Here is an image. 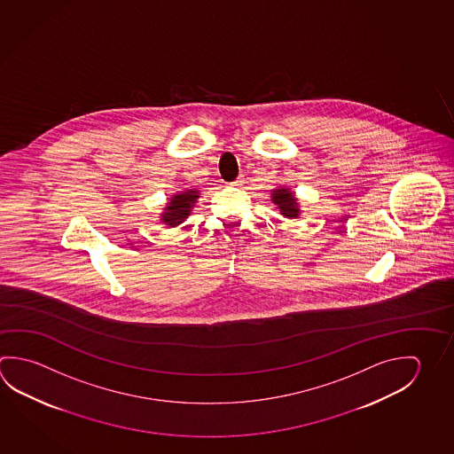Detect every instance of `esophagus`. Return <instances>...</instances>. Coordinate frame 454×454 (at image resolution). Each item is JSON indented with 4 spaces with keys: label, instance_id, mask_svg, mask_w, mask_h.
I'll return each mask as SVG.
<instances>
[{
    "label": "esophagus",
    "instance_id": "esophagus-1",
    "mask_svg": "<svg viewBox=\"0 0 454 454\" xmlns=\"http://www.w3.org/2000/svg\"><path fill=\"white\" fill-rule=\"evenodd\" d=\"M244 184V178L242 176H238L234 182H232V186H240V184Z\"/></svg>",
    "mask_w": 454,
    "mask_h": 454
}]
</instances>
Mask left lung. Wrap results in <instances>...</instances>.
I'll list each match as a JSON object with an SVG mask.
<instances>
[{
	"instance_id": "8db88e82",
	"label": "left lung",
	"mask_w": 454,
	"mask_h": 454,
	"mask_svg": "<svg viewBox=\"0 0 454 454\" xmlns=\"http://www.w3.org/2000/svg\"><path fill=\"white\" fill-rule=\"evenodd\" d=\"M272 200H274V204H278V207L280 208V214L284 216L296 218L298 214H300V210L296 207L294 192H288V188L274 192Z\"/></svg>"
}]
</instances>
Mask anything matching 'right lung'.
Instances as JSON below:
<instances>
[{"label": "right lung", "mask_w": 454, "mask_h": 454, "mask_svg": "<svg viewBox=\"0 0 454 454\" xmlns=\"http://www.w3.org/2000/svg\"><path fill=\"white\" fill-rule=\"evenodd\" d=\"M198 198H200L198 192H190V190L174 196V200L168 202L166 212L162 214V222L168 226L184 223V218L190 215L192 207L196 204Z\"/></svg>", "instance_id": "add662e5"}]
</instances>
